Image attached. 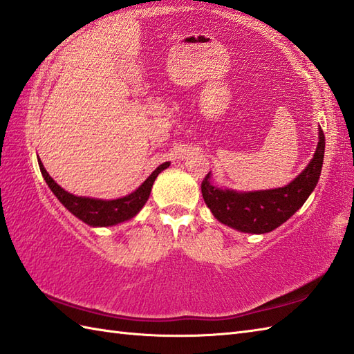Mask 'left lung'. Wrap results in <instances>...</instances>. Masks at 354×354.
Listing matches in <instances>:
<instances>
[{
  "instance_id": "8db88e82",
  "label": "left lung",
  "mask_w": 354,
  "mask_h": 354,
  "mask_svg": "<svg viewBox=\"0 0 354 354\" xmlns=\"http://www.w3.org/2000/svg\"><path fill=\"white\" fill-rule=\"evenodd\" d=\"M319 142L312 160L300 176L283 187L253 192L221 189L210 183V172L201 183L204 203L219 223L243 233H268L292 216L308 200L319 180L326 139L318 130Z\"/></svg>"
}]
</instances>
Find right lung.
<instances>
[{"instance_id": "obj_1", "label": "right lung", "mask_w": 354, "mask_h": 354, "mask_svg": "<svg viewBox=\"0 0 354 354\" xmlns=\"http://www.w3.org/2000/svg\"><path fill=\"white\" fill-rule=\"evenodd\" d=\"M37 162L46 185H48V187L59 198V201L64 204L71 214L92 227H109L131 219L144 207V204L147 203L148 197H150L156 177L159 176L163 169H167L169 167V162L162 163L160 167H157L151 172V176L148 177L135 192L125 195L122 198L98 200L89 197H77V195L66 192L64 187H60L50 177L48 172L44 168L41 159H37Z\"/></svg>"}]
</instances>
